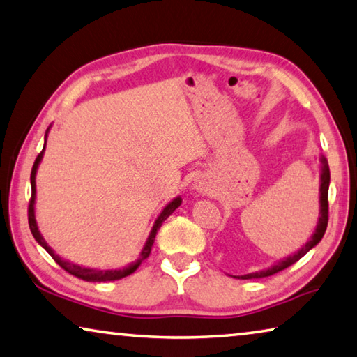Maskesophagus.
Masks as SVG:
<instances>
[{
  "label": "esophagus",
  "instance_id": "1",
  "mask_svg": "<svg viewBox=\"0 0 357 357\" xmlns=\"http://www.w3.org/2000/svg\"><path fill=\"white\" fill-rule=\"evenodd\" d=\"M207 188H208L207 183H204V182H199V183L196 185V190H199L201 192H205V191H207Z\"/></svg>",
  "mask_w": 357,
  "mask_h": 357
}]
</instances>
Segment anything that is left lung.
<instances>
[{"label":"left lung","instance_id":"obj_1","mask_svg":"<svg viewBox=\"0 0 357 357\" xmlns=\"http://www.w3.org/2000/svg\"><path fill=\"white\" fill-rule=\"evenodd\" d=\"M320 165H321V172H320V215H318V222H317L315 232L312 234L309 241L305 243V245L301 249H298L295 254L289 255V257L280 259L278 264L271 265L270 268H265V270H261V271L249 273V274H245V276H234V278H236V279H261V278L273 276V274H276L279 271L285 270V268H289L290 265L296 264L299 259L304 257V255L307 254L312 248H315L318 243L321 241L323 235H324V232H326V227H328V191H329L331 174H329L328 160L324 158L323 155L320 156Z\"/></svg>","mask_w":357,"mask_h":357}]
</instances>
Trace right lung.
Returning <instances> with one entry per match:
<instances>
[{
  "mask_svg": "<svg viewBox=\"0 0 357 357\" xmlns=\"http://www.w3.org/2000/svg\"><path fill=\"white\" fill-rule=\"evenodd\" d=\"M52 128V125L47 128L45 131V144H47V136H48V131ZM45 144H43V149L42 152L37 155V158L34 161V166H33V171H31V201H29V208H28V221H29V229H31V234L36 238V241L39 243V245L45 249V251L52 255L54 259L56 264H58L61 268H64L67 273H70L72 276L75 278H79L86 280V282H106V280H119L122 278H127L130 274H133L139 265L142 264L144 260L149 257L150 251H152V246H153V241H155V236L156 232H158V229L161 227V224L165 222L169 216H171L175 210L180 207V204H182V197L177 196L174 197L171 202H169L165 208L161 210V213L156 218L155 222H153V227L150 230L149 234V238L146 241V245H144L142 251L139 252V259L131 261L130 265L123 266V268H119V270H97V268H84V266H79L77 264H73V261H68L64 260L62 257H59L58 254H56L52 248L48 246V243L43 238L39 227H37V221H36V175H37V169H39L40 161L43 158V152H45Z\"/></svg>",
  "mask_w": 357,
  "mask_h": 357,
  "instance_id": "right-lung-1",
  "label": "right lung"
}]
</instances>
